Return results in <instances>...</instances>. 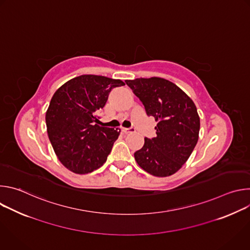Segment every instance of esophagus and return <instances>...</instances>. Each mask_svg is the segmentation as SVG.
<instances>
[{"label": "esophagus", "instance_id": "obj_1", "mask_svg": "<svg viewBox=\"0 0 250 250\" xmlns=\"http://www.w3.org/2000/svg\"><path fill=\"white\" fill-rule=\"evenodd\" d=\"M122 129V132L125 133V134H127V133H130L133 131V128H126V127H121Z\"/></svg>", "mask_w": 250, "mask_h": 250}]
</instances>
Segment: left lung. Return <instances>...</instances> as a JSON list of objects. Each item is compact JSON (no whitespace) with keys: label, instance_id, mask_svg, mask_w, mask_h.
<instances>
[{"label":"left lung","instance_id":"1","mask_svg":"<svg viewBox=\"0 0 250 250\" xmlns=\"http://www.w3.org/2000/svg\"><path fill=\"white\" fill-rule=\"evenodd\" d=\"M157 122L156 136L145 138L134 152L137 164L156 177L179 170L193 152L200 131V117L192 99L177 85L160 77L125 80Z\"/></svg>","mask_w":250,"mask_h":250}]
</instances>
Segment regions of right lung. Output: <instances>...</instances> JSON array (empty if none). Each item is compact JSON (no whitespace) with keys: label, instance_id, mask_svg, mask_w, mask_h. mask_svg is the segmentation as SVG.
<instances>
[{"label":"right lung","instance_id":"obj_1","mask_svg":"<svg viewBox=\"0 0 250 250\" xmlns=\"http://www.w3.org/2000/svg\"><path fill=\"white\" fill-rule=\"evenodd\" d=\"M120 79L81 75L54 93L45 115L47 134L62 165L76 174H88L108 158L121 130L100 126L96 113L103 109Z\"/></svg>","mask_w":250,"mask_h":250}]
</instances>
